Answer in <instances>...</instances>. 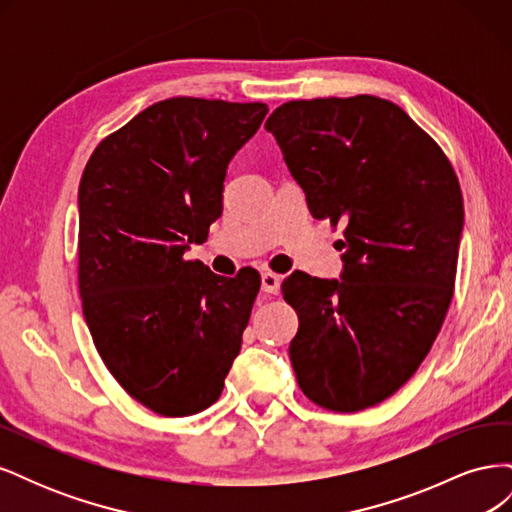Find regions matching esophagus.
Wrapping results in <instances>:
<instances>
[{"label": "esophagus", "instance_id": "obj_1", "mask_svg": "<svg viewBox=\"0 0 512 512\" xmlns=\"http://www.w3.org/2000/svg\"><path fill=\"white\" fill-rule=\"evenodd\" d=\"M260 286H262V292H267V294H277L280 292V284H282V280H280V275H275V273H271V271H265L262 273V277H260Z\"/></svg>", "mask_w": 512, "mask_h": 512}]
</instances>
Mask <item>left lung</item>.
<instances>
[{
  "label": "left lung",
  "instance_id": "8db88e82",
  "mask_svg": "<svg viewBox=\"0 0 512 512\" xmlns=\"http://www.w3.org/2000/svg\"><path fill=\"white\" fill-rule=\"evenodd\" d=\"M316 220L344 226L342 280L292 273L290 361L307 399L333 412L404 386L453 299L463 198L440 145L376 96L292 100L265 123Z\"/></svg>",
  "mask_w": 512,
  "mask_h": 512
}]
</instances>
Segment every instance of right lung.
I'll use <instances>...</instances> for the list:
<instances>
[{
    "label": "right lung",
    "instance_id": "obj_1",
    "mask_svg": "<svg viewBox=\"0 0 512 512\" xmlns=\"http://www.w3.org/2000/svg\"><path fill=\"white\" fill-rule=\"evenodd\" d=\"M262 102L168 98L108 134L79 185V292L106 369L138 404L190 416L218 401L260 275L185 260L222 215L226 168Z\"/></svg>",
    "mask_w": 512,
    "mask_h": 512
}]
</instances>
